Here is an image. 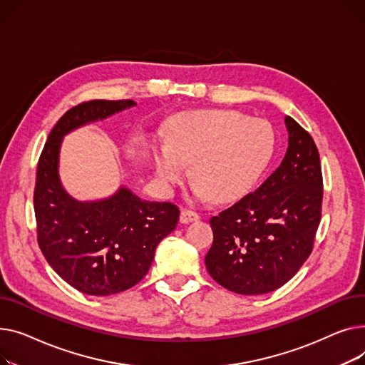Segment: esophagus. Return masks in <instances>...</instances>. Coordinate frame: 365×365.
I'll use <instances>...</instances> for the list:
<instances>
[{
	"label": "esophagus",
	"instance_id": "34e87169",
	"mask_svg": "<svg viewBox=\"0 0 365 365\" xmlns=\"http://www.w3.org/2000/svg\"><path fill=\"white\" fill-rule=\"evenodd\" d=\"M199 220V215L196 212L192 210H187V209H182L181 213H180V222L181 224H190V222H195Z\"/></svg>",
	"mask_w": 365,
	"mask_h": 365
}]
</instances>
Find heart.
Wrapping results in <instances>:
<instances>
[{
    "mask_svg": "<svg viewBox=\"0 0 365 365\" xmlns=\"http://www.w3.org/2000/svg\"><path fill=\"white\" fill-rule=\"evenodd\" d=\"M277 148L272 128L234 110H199L177 118L168 144L153 153L159 181L175 187L187 177V165L196 184V196L227 203L245 197L265 174Z\"/></svg>",
    "mask_w": 365,
    "mask_h": 365,
    "instance_id": "b5f03b06",
    "label": "heart"
}]
</instances>
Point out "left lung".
<instances>
[{"mask_svg": "<svg viewBox=\"0 0 365 365\" xmlns=\"http://www.w3.org/2000/svg\"><path fill=\"white\" fill-rule=\"evenodd\" d=\"M289 147L282 165L255 192L210 218V277L239 294L286 284L311 255L321 218L323 175L312 137L284 118Z\"/></svg>", "mask_w": 365, "mask_h": 365, "instance_id": "8db88e82", "label": "left lung"}]
</instances>
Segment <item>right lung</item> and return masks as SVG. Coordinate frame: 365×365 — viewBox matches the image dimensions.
Segmentation results:
<instances>
[{"instance_id": "add662e5", "label": "right lung", "mask_w": 365, "mask_h": 365, "mask_svg": "<svg viewBox=\"0 0 365 365\" xmlns=\"http://www.w3.org/2000/svg\"><path fill=\"white\" fill-rule=\"evenodd\" d=\"M134 106L133 100H93L72 107L51 130L38 162L34 206L39 247L63 280L85 294L110 296L140 283L158 245L178 224L175 205L143 200L125 185L109 197L83 202L61 184L63 138Z\"/></svg>"}]
</instances>
